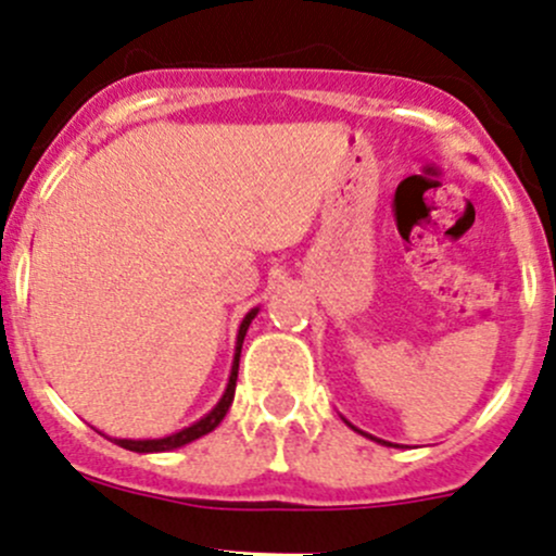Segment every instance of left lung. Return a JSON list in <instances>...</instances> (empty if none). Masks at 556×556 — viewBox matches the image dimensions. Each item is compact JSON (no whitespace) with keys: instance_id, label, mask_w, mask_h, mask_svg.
<instances>
[{"instance_id":"1","label":"left lung","mask_w":556,"mask_h":556,"mask_svg":"<svg viewBox=\"0 0 556 556\" xmlns=\"http://www.w3.org/2000/svg\"><path fill=\"white\" fill-rule=\"evenodd\" d=\"M352 429H354V426H352ZM367 437V434H365ZM370 440H376V437H370ZM376 442H383V440H376ZM383 445H386V442H383Z\"/></svg>"}]
</instances>
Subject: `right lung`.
Listing matches in <instances>:
<instances>
[{"mask_svg":"<svg viewBox=\"0 0 556 556\" xmlns=\"http://www.w3.org/2000/svg\"><path fill=\"white\" fill-rule=\"evenodd\" d=\"M255 314H258V308H250V312L244 314L242 325H239L237 346H233V362H231L229 383H226V391H224V396H220V402L213 407V410L207 413V416L197 420V424L186 426V429L175 431V434H170V437H162V440H114L116 445L125 447V450H132V453H165V450L184 447V445H189V442H194V440H200V437L210 434V431H213L215 426L224 420V416L229 413V407L233 402V389H237V372H239V354H242L244 332H248V327L255 319Z\"/></svg>","mask_w":556,"mask_h":556,"instance_id":"add662e5","label":"right lung"}]
</instances>
